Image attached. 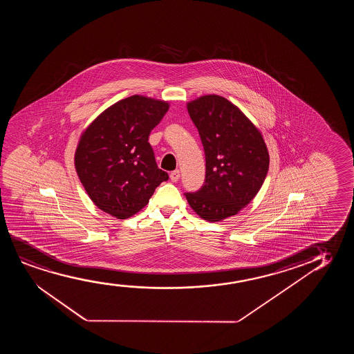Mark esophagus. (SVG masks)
Returning <instances> with one entry per match:
<instances>
[{
  "mask_svg": "<svg viewBox=\"0 0 354 354\" xmlns=\"http://www.w3.org/2000/svg\"><path fill=\"white\" fill-rule=\"evenodd\" d=\"M180 179V170H174V171H171L170 173V180L173 181V183H176L178 180Z\"/></svg>",
  "mask_w": 354,
  "mask_h": 354,
  "instance_id": "1",
  "label": "esophagus"
}]
</instances>
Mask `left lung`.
Masks as SVG:
<instances>
[{"label": "left lung", "instance_id": "8db88e82", "mask_svg": "<svg viewBox=\"0 0 354 354\" xmlns=\"http://www.w3.org/2000/svg\"><path fill=\"white\" fill-rule=\"evenodd\" d=\"M205 153V180L186 192L191 208L207 221H221L244 208L266 178L270 156L261 133L237 106L220 95L187 104Z\"/></svg>", "mask_w": 354, "mask_h": 354}]
</instances>
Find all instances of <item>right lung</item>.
Masks as SVG:
<instances>
[{
	"label": "right lung",
	"mask_w": 354,
	"mask_h": 354,
	"mask_svg": "<svg viewBox=\"0 0 354 354\" xmlns=\"http://www.w3.org/2000/svg\"><path fill=\"white\" fill-rule=\"evenodd\" d=\"M168 102L133 95L106 109L84 131L75 153L83 187L97 208L131 218L149 203L160 183L149 136L168 111Z\"/></svg>",
	"instance_id": "add662e5"
}]
</instances>
